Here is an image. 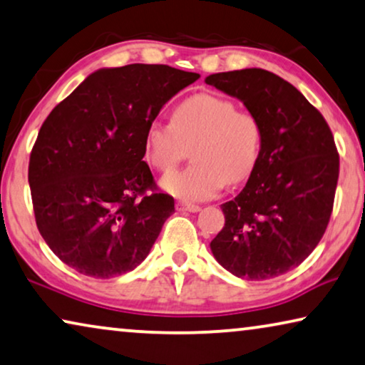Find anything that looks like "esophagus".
<instances>
[{
    "instance_id": "1",
    "label": "esophagus",
    "mask_w": 365,
    "mask_h": 365,
    "mask_svg": "<svg viewBox=\"0 0 365 365\" xmlns=\"http://www.w3.org/2000/svg\"><path fill=\"white\" fill-rule=\"evenodd\" d=\"M175 206H177V211H188V213H198L201 210L198 205H188V203H183V201H178Z\"/></svg>"
}]
</instances>
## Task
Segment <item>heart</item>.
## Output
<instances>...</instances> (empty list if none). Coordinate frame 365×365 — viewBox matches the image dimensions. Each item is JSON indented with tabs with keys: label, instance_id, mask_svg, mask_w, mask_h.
<instances>
[{
	"label": "heart",
	"instance_id": "heart-1",
	"mask_svg": "<svg viewBox=\"0 0 365 365\" xmlns=\"http://www.w3.org/2000/svg\"><path fill=\"white\" fill-rule=\"evenodd\" d=\"M260 124L251 113L236 111L226 98L197 93L172 113V123L154 119L144 134V155L150 167L168 172L193 145L192 167L165 175L160 187L187 203L216 197L226 183L246 180L257 164Z\"/></svg>",
	"mask_w": 365,
	"mask_h": 365
}]
</instances>
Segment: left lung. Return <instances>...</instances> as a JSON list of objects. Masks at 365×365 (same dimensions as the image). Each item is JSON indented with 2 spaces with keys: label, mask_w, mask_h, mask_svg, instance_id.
I'll return each mask as SVG.
<instances>
[{
  "label": "left lung",
  "mask_w": 365,
  "mask_h": 365,
  "mask_svg": "<svg viewBox=\"0 0 365 365\" xmlns=\"http://www.w3.org/2000/svg\"><path fill=\"white\" fill-rule=\"evenodd\" d=\"M205 81L237 98L260 124V152L246 187L221 205L215 259L239 279L269 280L300 265L333 211L339 155L328 123L295 86L264 68Z\"/></svg>",
  "instance_id": "8db88e82"
}]
</instances>
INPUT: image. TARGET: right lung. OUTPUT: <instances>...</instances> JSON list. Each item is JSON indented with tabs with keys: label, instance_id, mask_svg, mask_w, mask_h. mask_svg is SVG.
Here are the masks:
<instances>
[{
	"label": "right lung",
	"instance_id": "right-lung-1",
	"mask_svg": "<svg viewBox=\"0 0 365 365\" xmlns=\"http://www.w3.org/2000/svg\"><path fill=\"white\" fill-rule=\"evenodd\" d=\"M198 78L168 65L100 68L43 121L27 178L41 236L68 267L113 279L148 257L175 201L154 192L144 134Z\"/></svg>",
	"mask_w": 365,
	"mask_h": 365
}]
</instances>
